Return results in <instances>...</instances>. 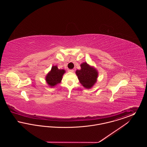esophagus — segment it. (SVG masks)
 I'll list each match as a JSON object with an SVG mask.
<instances>
[{"instance_id": "obj_1", "label": "esophagus", "mask_w": 147, "mask_h": 147, "mask_svg": "<svg viewBox=\"0 0 147 147\" xmlns=\"http://www.w3.org/2000/svg\"><path fill=\"white\" fill-rule=\"evenodd\" d=\"M68 71H69V72H73L74 70L73 69H68Z\"/></svg>"}]
</instances>
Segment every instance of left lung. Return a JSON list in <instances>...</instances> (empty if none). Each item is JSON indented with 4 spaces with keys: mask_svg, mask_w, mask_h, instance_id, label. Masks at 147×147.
I'll list each match as a JSON object with an SVG mask.
<instances>
[{
    "mask_svg": "<svg viewBox=\"0 0 147 147\" xmlns=\"http://www.w3.org/2000/svg\"><path fill=\"white\" fill-rule=\"evenodd\" d=\"M80 67L81 69L77 70L76 71L78 79L84 87L88 89L91 88L96 82L98 71L86 62L81 64Z\"/></svg>",
    "mask_w": 147,
    "mask_h": 147,
    "instance_id": "8db88e82",
    "label": "left lung"
}]
</instances>
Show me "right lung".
<instances>
[{"instance_id": "right-lung-1", "label": "right lung", "mask_w": 147, "mask_h": 147, "mask_svg": "<svg viewBox=\"0 0 147 147\" xmlns=\"http://www.w3.org/2000/svg\"><path fill=\"white\" fill-rule=\"evenodd\" d=\"M65 72V71L64 69H59L57 66L53 65L46 77V82L51 87L60 83Z\"/></svg>"}]
</instances>
